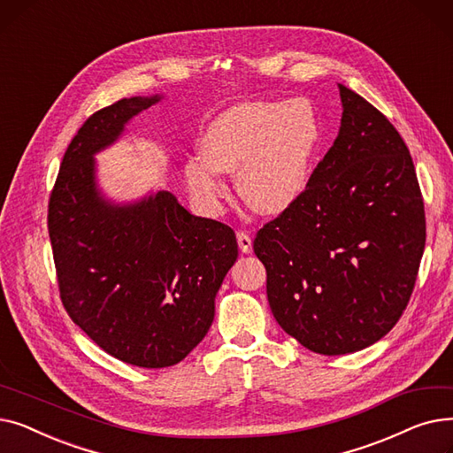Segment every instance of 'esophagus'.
I'll return each mask as SVG.
<instances>
[{"label": "esophagus", "mask_w": 453, "mask_h": 453, "mask_svg": "<svg viewBox=\"0 0 453 453\" xmlns=\"http://www.w3.org/2000/svg\"><path fill=\"white\" fill-rule=\"evenodd\" d=\"M236 241H239V248L242 253H251V236L244 231H239L236 233Z\"/></svg>", "instance_id": "esophagus-1"}]
</instances>
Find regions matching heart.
Returning <instances> with one entry per match:
<instances>
[{"mask_svg": "<svg viewBox=\"0 0 453 453\" xmlns=\"http://www.w3.org/2000/svg\"><path fill=\"white\" fill-rule=\"evenodd\" d=\"M323 128L308 99L250 101L220 113L207 128L203 159H190L185 176L205 203L224 195L217 171L236 173V190L257 212L288 209L306 188Z\"/></svg>", "mask_w": 453, "mask_h": 453, "instance_id": "b5f03b06", "label": "heart"}]
</instances>
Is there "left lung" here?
<instances>
[{
  "label": "left lung",
  "instance_id": "8db88e82",
  "mask_svg": "<svg viewBox=\"0 0 453 453\" xmlns=\"http://www.w3.org/2000/svg\"><path fill=\"white\" fill-rule=\"evenodd\" d=\"M342 127L303 195L258 229L273 318L303 347L362 350L396 325L426 242L424 200L389 119L340 84Z\"/></svg>",
  "mask_w": 453,
  "mask_h": 453
}]
</instances>
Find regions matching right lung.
I'll return each mask as SVG.
<instances>
[{"label":"right lung","mask_w":453,"mask_h":453,"mask_svg":"<svg viewBox=\"0 0 453 453\" xmlns=\"http://www.w3.org/2000/svg\"><path fill=\"white\" fill-rule=\"evenodd\" d=\"M159 97L95 111L71 139L47 207L62 304L113 358L159 369L207 334L214 296L239 257L234 231L183 209L169 190L111 205L95 187L93 154Z\"/></svg>","instance_id":"obj_1"}]
</instances>
